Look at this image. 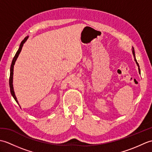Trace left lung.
Instances as JSON below:
<instances>
[{
	"label": "left lung",
	"mask_w": 152,
	"mask_h": 152,
	"mask_svg": "<svg viewBox=\"0 0 152 152\" xmlns=\"http://www.w3.org/2000/svg\"><path fill=\"white\" fill-rule=\"evenodd\" d=\"M132 52H133V57H134V61L135 62H136L137 66H138V72H139V74H140V66H139V64H138V63H137V61L136 59V57H135V53H134V48L132 47Z\"/></svg>",
	"instance_id": "left-lung-1"
}]
</instances>
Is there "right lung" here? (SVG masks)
Wrapping results in <instances>:
<instances>
[{
  "instance_id": "right-lung-1",
  "label": "right lung",
  "mask_w": 152,
  "mask_h": 152,
  "mask_svg": "<svg viewBox=\"0 0 152 152\" xmlns=\"http://www.w3.org/2000/svg\"><path fill=\"white\" fill-rule=\"evenodd\" d=\"M28 38V36H27V37H25L24 38V40H23L21 42L20 45H19V49H18L17 52H16L15 56L14 57V59H13V60H12V64H11V66H10V80H9L10 88V92H11V94H12V96H13V97H14V99H15V101H16V102H17L18 104H19V102H18V101L17 98H16V96L15 95V92H14V87H13V75H14V64H15V61H16V60H17L18 57L19 56V53H20L21 51L22 50L23 46V44L25 43V42L27 40Z\"/></svg>"
}]
</instances>
